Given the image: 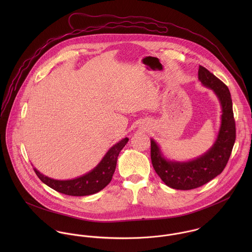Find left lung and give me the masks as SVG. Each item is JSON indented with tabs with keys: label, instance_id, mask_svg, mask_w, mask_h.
Here are the masks:
<instances>
[{
	"label": "left lung",
	"instance_id": "left-lung-1",
	"mask_svg": "<svg viewBox=\"0 0 252 252\" xmlns=\"http://www.w3.org/2000/svg\"><path fill=\"white\" fill-rule=\"evenodd\" d=\"M198 77L204 86L216 93L222 108L221 125L216 143L205 154L194 160L176 162L167 160L159 145L154 140H150L151 162L156 174L166 185L178 190L200 187L220 175L228 163L236 140V124L228 87L203 66H199Z\"/></svg>",
	"mask_w": 252,
	"mask_h": 252
}]
</instances>
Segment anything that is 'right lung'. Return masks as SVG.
Listing matches in <instances>:
<instances>
[{"instance_id":"obj_1","label":"right lung","mask_w":252,"mask_h":252,"mask_svg":"<svg viewBox=\"0 0 252 252\" xmlns=\"http://www.w3.org/2000/svg\"><path fill=\"white\" fill-rule=\"evenodd\" d=\"M128 141L129 139L125 138L114 144L108 149L102 161L91 172L73 180H53L40 174L36 168H34V171L39 180L57 192L69 196L92 195L104 189L110 182L116 168L119 152Z\"/></svg>"}]
</instances>
